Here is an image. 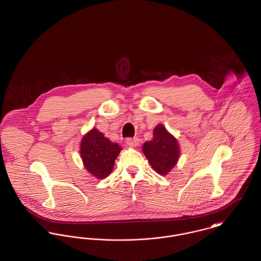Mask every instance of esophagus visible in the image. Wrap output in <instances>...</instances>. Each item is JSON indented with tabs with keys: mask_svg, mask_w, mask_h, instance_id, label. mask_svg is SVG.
Masks as SVG:
<instances>
[{
	"mask_svg": "<svg viewBox=\"0 0 261 261\" xmlns=\"http://www.w3.org/2000/svg\"><path fill=\"white\" fill-rule=\"evenodd\" d=\"M125 142H126V144L128 145V146H130V147H136V146H138L139 145V143H140V140L138 139V138H128V139H126L125 140Z\"/></svg>",
	"mask_w": 261,
	"mask_h": 261,
	"instance_id": "1",
	"label": "esophagus"
}]
</instances>
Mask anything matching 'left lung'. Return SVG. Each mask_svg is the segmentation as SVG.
<instances>
[{
  "label": "left lung",
  "instance_id": "obj_1",
  "mask_svg": "<svg viewBox=\"0 0 261 261\" xmlns=\"http://www.w3.org/2000/svg\"><path fill=\"white\" fill-rule=\"evenodd\" d=\"M142 151L151 167L161 175L167 174L179 158L178 142L163 124L154 127L152 140L143 143Z\"/></svg>",
  "mask_w": 261,
  "mask_h": 261
}]
</instances>
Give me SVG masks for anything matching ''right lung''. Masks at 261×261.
Masks as SVG:
<instances>
[{
    "label": "right lung",
    "instance_id": "1",
    "mask_svg": "<svg viewBox=\"0 0 261 261\" xmlns=\"http://www.w3.org/2000/svg\"><path fill=\"white\" fill-rule=\"evenodd\" d=\"M121 147L112 142L96 128L83 137L81 158L86 169L98 179L110 175Z\"/></svg>",
    "mask_w": 261,
    "mask_h": 261
}]
</instances>
